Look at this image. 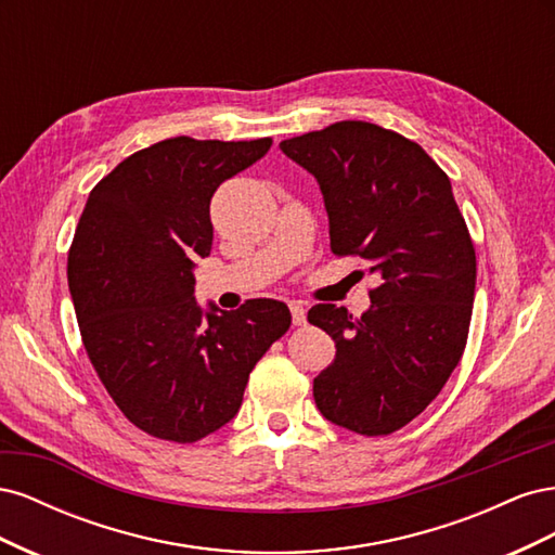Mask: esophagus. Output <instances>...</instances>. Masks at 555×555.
<instances>
[{
	"instance_id": "esophagus-1",
	"label": "esophagus",
	"mask_w": 555,
	"mask_h": 555,
	"mask_svg": "<svg viewBox=\"0 0 555 555\" xmlns=\"http://www.w3.org/2000/svg\"><path fill=\"white\" fill-rule=\"evenodd\" d=\"M292 319H294V326H304L306 324V306L304 304H292Z\"/></svg>"
}]
</instances>
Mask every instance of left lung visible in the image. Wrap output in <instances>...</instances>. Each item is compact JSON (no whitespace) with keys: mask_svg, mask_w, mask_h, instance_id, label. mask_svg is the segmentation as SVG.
<instances>
[{"mask_svg":"<svg viewBox=\"0 0 555 555\" xmlns=\"http://www.w3.org/2000/svg\"><path fill=\"white\" fill-rule=\"evenodd\" d=\"M280 147L319 182L333 255L379 280L361 317L333 304L308 312L338 347L314 377V402L335 426L391 435L442 391L467 343L477 257L449 176L418 143L363 120Z\"/></svg>","mask_w":555,"mask_h":555,"instance_id":"left-lung-1","label":"left lung"}]
</instances>
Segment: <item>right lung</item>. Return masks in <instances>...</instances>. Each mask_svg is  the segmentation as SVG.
Listing matches in <instances>:
<instances>
[{"label": "right lung", "mask_w": 555, "mask_h": 555, "mask_svg": "<svg viewBox=\"0 0 555 555\" xmlns=\"http://www.w3.org/2000/svg\"><path fill=\"white\" fill-rule=\"evenodd\" d=\"M271 143L159 141L117 164L82 208L66 261L80 338L115 405L153 438L192 444L229 424L251 367L292 326L273 298L208 314L194 300L210 198Z\"/></svg>", "instance_id": "right-lung-1"}]
</instances>
